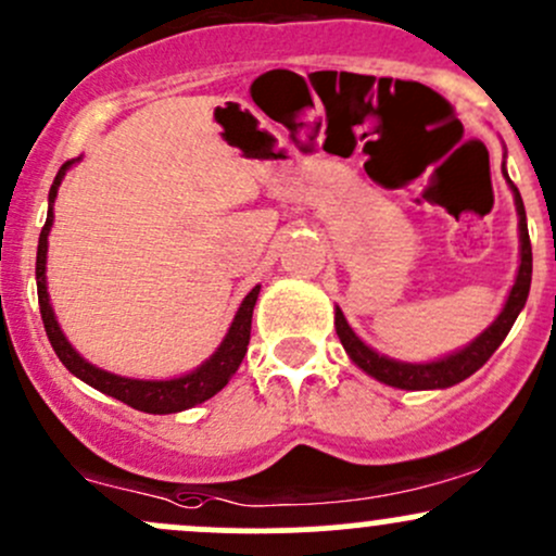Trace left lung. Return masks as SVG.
I'll list each match as a JSON object with an SVG mask.
<instances>
[{"label":"left lung","instance_id":"8db88e82","mask_svg":"<svg viewBox=\"0 0 556 556\" xmlns=\"http://www.w3.org/2000/svg\"><path fill=\"white\" fill-rule=\"evenodd\" d=\"M504 177L509 182L511 195H515L517 217H519V267L515 286L509 289L504 307H501L498 318L493 320L480 337H475L467 348L451 352V355L438 357V361L427 363H408V361H395V357H387L374 348H368L344 318L342 309H333V326H337V337L342 342L344 352L350 355V361L355 363L361 371L374 376L381 384L397 387V390H445V387L458 384V381L469 379L477 368H482L488 363V357L498 350V344L504 342L506 333L515 326L517 315L522 313L525 302L530 294V278H533V249H530V236H528V219H525V206L522 195L515 188V182L509 180L504 166Z\"/></svg>","mask_w":556,"mask_h":556}]
</instances>
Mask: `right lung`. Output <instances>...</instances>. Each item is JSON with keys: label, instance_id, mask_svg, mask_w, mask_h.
Instances as JSON below:
<instances>
[{"label": "right lung", "instance_id": "obj_1", "mask_svg": "<svg viewBox=\"0 0 556 556\" xmlns=\"http://www.w3.org/2000/svg\"><path fill=\"white\" fill-rule=\"evenodd\" d=\"M81 159H71L61 166V172L55 175V182L50 188V206H47V223L41 228L39 236V249H37V291H39V309L41 320H45V331L50 337L52 350L61 357V363L68 368L76 379H81L85 384L94 387L103 395H111L122 403L132 405V408L142 410V414H180V410L193 408V405L204 403V400L214 397L225 384L232 379V374L241 366L243 355H247L249 337H252V313L256 296H260V286H254L247 296H243L241 307H238L236 318L225 333V339L219 342V348L201 363L193 371L182 376H172V379H132V376H118L111 371H103V368L92 366V363L85 361L79 352L74 350V344L65 339L61 324L55 318V309L50 304V291H47V247H50V230L52 223H55V214H52V206H55L58 188H61L65 172L74 164H79Z\"/></svg>", "mask_w": 556, "mask_h": 556}]
</instances>
